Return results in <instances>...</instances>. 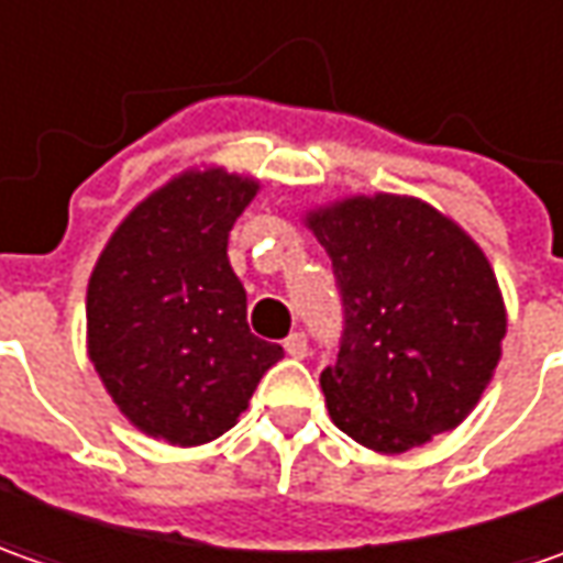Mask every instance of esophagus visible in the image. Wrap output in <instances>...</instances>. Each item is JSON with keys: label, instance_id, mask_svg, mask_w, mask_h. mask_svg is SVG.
Masks as SVG:
<instances>
[{"label": "esophagus", "instance_id": "34e87169", "mask_svg": "<svg viewBox=\"0 0 563 563\" xmlns=\"http://www.w3.org/2000/svg\"><path fill=\"white\" fill-rule=\"evenodd\" d=\"M283 349H286L289 358H308V340H305V333H289L286 342H283Z\"/></svg>", "mask_w": 563, "mask_h": 563}]
</instances>
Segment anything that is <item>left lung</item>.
Instances as JSON below:
<instances>
[{
	"mask_svg": "<svg viewBox=\"0 0 563 563\" xmlns=\"http://www.w3.org/2000/svg\"><path fill=\"white\" fill-rule=\"evenodd\" d=\"M342 299L340 355L320 374L342 433L401 455L455 430L501 358L505 301L483 249L411 196L308 211Z\"/></svg>",
	"mask_w": 563,
	"mask_h": 563,
	"instance_id": "left-lung-1",
	"label": "left lung"
}]
</instances>
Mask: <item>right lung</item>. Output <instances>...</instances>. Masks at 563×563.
Returning <instances> with one entry per match:
<instances>
[{
  "instance_id": "add662e5",
  "label": "right lung",
  "mask_w": 563,
  "mask_h": 563,
  "mask_svg": "<svg viewBox=\"0 0 563 563\" xmlns=\"http://www.w3.org/2000/svg\"><path fill=\"white\" fill-rule=\"evenodd\" d=\"M258 180L184 170L111 233L87 289V349L121 415L146 437L202 445L227 433L280 345L245 323L227 236Z\"/></svg>"
}]
</instances>
